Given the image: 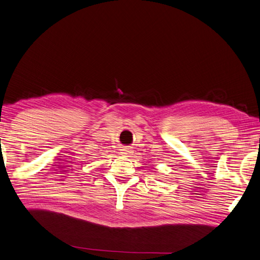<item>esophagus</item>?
Here are the masks:
<instances>
[{
  "mask_svg": "<svg viewBox=\"0 0 260 260\" xmlns=\"http://www.w3.org/2000/svg\"><path fill=\"white\" fill-rule=\"evenodd\" d=\"M120 153H121V154L124 155V156H128V155L131 153V150H130L128 147H123V148L121 149V152H120Z\"/></svg>",
  "mask_w": 260,
  "mask_h": 260,
  "instance_id": "esophagus-1",
  "label": "esophagus"
}]
</instances>
